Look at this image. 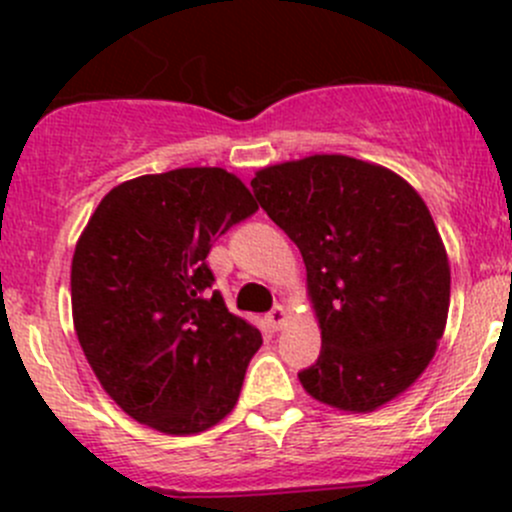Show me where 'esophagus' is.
<instances>
[{
    "instance_id": "obj_1",
    "label": "esophagus",
    "mask_w": 512,
    "mask_h": 512,
    "mask_svg": "<svg viewBox=\"0 0 512 512\" xmlns=\"http://www.w3.org/2000/svg\"><path fill=\"white\" fill-rule=\"evenodd\" d=\"M285 319H287V309L282 307V304H275V307L267 312V322H270L272 329H280L282 324H285Z\"/></svg>"
}]
</instances>
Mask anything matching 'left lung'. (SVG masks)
Listing matches in <instances>:
<instances>
[{"instance_id": "left-lung-1", "label": "left lung", "mask_w": 512, "mask_h": 512, "mask_svg": "<svg viewBox=\"0 0 512 512\" xmlns=\"http://www.w3.org/2000/svg\"><path fill=\"white\" fill-rule=\"evenodd\" d=\"M257 203L302 252L322 352L304 391L374 411L423 374L451 302L446 247L421 195L391 170L309 156L257 170Z\"/></svg>"}]
</instances>
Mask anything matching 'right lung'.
Returning a JSON list of instances; mask_svg holds the SVG:
<instances>
[{
	"mask_svg": "<svg viewBox=\"0 0 512 512\" xmlns=\"http://www.w3.org/2000/svg\"><path fill=\"white\" fill-rule=\"evenodd\" d=\"M257 210L223 168H178L116 185L71 262L81 349L136 421L188 436L235 409L260 329L210 292V247Z\"/></svg>",
	"mask_w": 512,
	"mask_h": 512,
	"instance_id": "add662e5",
	"label": "right lung"
}]
</instances>
